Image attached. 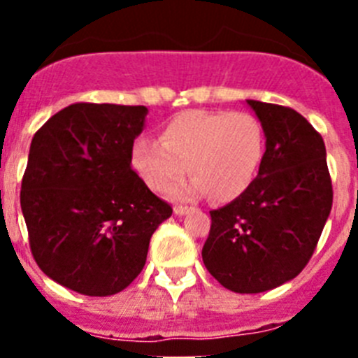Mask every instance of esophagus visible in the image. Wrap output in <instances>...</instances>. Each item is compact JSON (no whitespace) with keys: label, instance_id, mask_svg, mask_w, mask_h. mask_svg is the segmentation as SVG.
<instances>
[{"label":"esophagus","instance_id":"34e87169","mask_svg":"<svg viewBox=\"0 0 358 358\" xmlns=\"http://www.w3.org/2000/svg\"><path fill=\"white\" fill-rule=\"evenodd\" d=\"M189 211L188 206H181V204H177V206H173V213L176 215H186Z\"/></svg>","mask_w":358,"mask_h":358}]
</instances>
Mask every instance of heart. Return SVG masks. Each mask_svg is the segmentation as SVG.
Here are the masks:
<instances>
[{
  "instance_id": "obj_1",
  "label": "heart",
  "mask_w": 358,
  "mask_h": 358,
  "mask_svg": "<svg viewBox=\"0 0 358 358\" xmlns=\"http://www.w3.org/2000/svg\"><path fill=\"white\" fill-rule=\"evenodd\" d=\"M265 152V132L249 113L189 109L164 123L159 140L132 143L131 164L154 192H164L188 170L194 176L173 188V197L211 195L229 202L252 185Z\"/></svg>"
}]
</instances>
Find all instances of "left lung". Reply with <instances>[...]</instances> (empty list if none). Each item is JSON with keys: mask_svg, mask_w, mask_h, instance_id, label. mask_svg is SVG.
I'll list each match as a JSON object with an SVG mask.
<instances>
[{"mask_svg": "<svg viewBox=\"0 0 358 358\" xmlns=\"http://www.w3.org/2000/svg\"><path fill=\"white\" fill-rule=\"evenodd\" d=\"M265 132L258 176L238 199L210 211L202 262L226 289L273 290L314 255L334 202L321 134L290 107L248 100Z\"/></svg>", "mask_w": 358, "mask_h": 358, "instance_id": "left-lung-1", "label": "left lung"}]
</instances>
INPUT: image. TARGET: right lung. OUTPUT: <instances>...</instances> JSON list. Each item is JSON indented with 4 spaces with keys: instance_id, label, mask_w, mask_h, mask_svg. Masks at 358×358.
I'll use <instances>...</instances> for the list:
<instances>
[{
    "instance_id": "obj_1",
    "label": "right lung",
    "mask_w": 358,
    "mask_h": 358,
    "mask_svg": "<svg viewBox=\"0 0 358 358\" xmlns=\"http://www.w3.org/2000/svg\"><path fill=\"white\" fill-rule=\"evenodd\" d=\"M145 106L71 103L36 132L21 182L34 260L59 285L113 296L145 267L172 208L131 166Z\"/></svg>"
}]
</instances>
